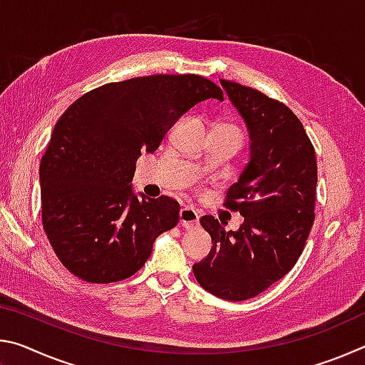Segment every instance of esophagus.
I'll return each mask as SVG.
<instances>
[{"mask_svg": "<svg viewBox=\"0 0 365 365\" xmlns=\"http://www.w3.org/2000/svg\"><path fill=\"white\" fill-rule=\"evenodd\" d=\"M200 224V212L193 207L180 209V225L183 228H193Z\"/></svg>", "mask_w": 365, "mask_h": 365, "instance_id": "1", "label": "esophagus"}]
</instances>
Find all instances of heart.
I'll use <instances>...</instances> for the list:
<instances>
[{"instance_id": "obj_1", "label": "heart", "mask_w": 365, "mask_h": 365, "mask_svg": "<svg viewBox=\"0 0 365 365\" xmlns=\"http://www.w3.org/2000/svg\"><path fill=\"white\" fill-rule=\"evenodd\" d=\"M224 127H227V128H230V130H233V132H237L240 137H242V132H240V128L237 127V125H224Z\"/></svg>"}]
</instances>
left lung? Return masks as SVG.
Here are the masks:
<instances>
[{"label": "left lung", "mask_w": 365, "mask_h": 365, "mask_svg": "<svg viewBox=\"0 0 365 365\" xmlns=\"http://www.w3.org/2000/svg\"><path fill=\"white\" fill-rule=\"evenodd\" d=\"M220 83L251 138L250 163L224 202L245 222L232 232L202 215L201 227L214 246L193 274L217 298L245 301L285 277L304 250L316 219L317 163L304 127L287 104L251 86Z\"/></svg>", "instance_id": "obj_1"}]
</instances>
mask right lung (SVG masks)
<instances>
[{
	"label": "right lung",
	"instance_id": "add662e5",
	"mask_svg": "<svg viewBox=\"0 0 365 365\" xmlns=\"http://www.w3.org/2000/svg\"><path fill=\"white\" fill-rule=\"evenodd\" d=\"M209 98L224 101L211 80L158 73L98 86L59 117L40 163L41 222L71 274L90 283L125 280L143 267L154 240L178 224L175 200L133 195L135 163Z\"/></svg>",
	"mask_w": 365,
	"mask_h": 365
}]
</instances>
